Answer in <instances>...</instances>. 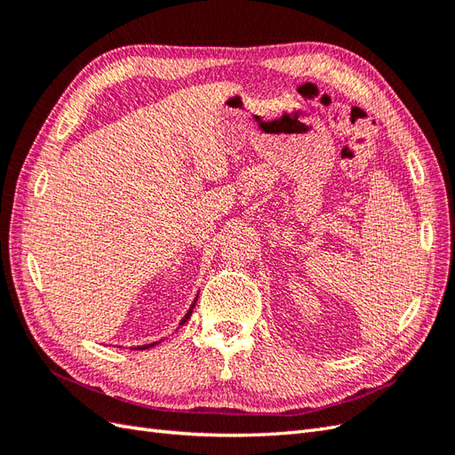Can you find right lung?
I'll use <instances>...</instances> for the list:
<instances>
[{
  "label": "right lung",
  "instance_id": "right-lung-1",
  "mask_svg": "<svg viewBox=\"0 0 455 455\" xmlns=\"http://www.w3.org/2000/svg\"><path fill=\"white\" fill-rule=\"evenodd\" d=\"M196 301H197V298L194 299V304H191V307H189V311L186 313V316H184V319H182V323L180 324H184L188 319H189V316H191V311H194V307H196ZM156 343H159V341H154V343H148V346H142V347H139V349H149V347H154L156 346Z\"/></svg>",
  "mask_w": 455,
  "mask_h": 455
}]
</instances>
